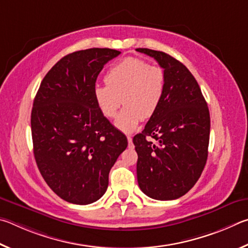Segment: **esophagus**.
<instances>
[{
    "instance_id": "esophagus-1",
    "label": "esophagus",
    "mask_w": 248,
    "mask_h": 248,
    "mask_svg": "<svg viewBox=\"0 0 248 248\" xmlns=\"http://www.w3.org/2000/svg\"><path fill=\"white\" fill-rule=\"evenodd\" d=\"M127 140H128V144H129V147H132V144H133V138L132 136H127Z\"/></svg>"
}]
</instances>
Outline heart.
Listing matches in <instances>:
<instances>
[{
	"label": "heart",
	"mask_w": 248,
	"mask_h": 248,
	"mask_svg": "<svg viewBox=\"0 0 248 248\" xmlns=\"http://www.w3.org/2000/svg\"><path fill=\"white\" fill-rule=\"evenodd\" d=\"M104 82L106 86H97L93 91L99 110L108 119H113L123 101L125 107L116 117L115 126L132 133L141 119H150L161 106L167 75L162 67L129 56L110 67Z\"/></svg>",
	"instance_id": "b5f03b06"
}]
</instances>
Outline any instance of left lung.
Returning <instances> with one entry per match:
<instances>
[{
    "mask_svg": "<svg viewBox=\"0 0 248 248\" xmlns=\"http://www.w3.org/2000/svg\"><path fill=\"white\" fill-rule=\"evenodd\" d=\"M136 51L154 58L167 75L161 106L144 131L133 138L138 155V185L150 198L172 201L196 184L206 166L209 108L198 82L184 64L161 51L141 47Z\"/></svg>",
    "mask_w": 248,
    "mask_h": 248,
    "instance_id": "8db88e82",
    "label": "left lung"
}]
</instances>
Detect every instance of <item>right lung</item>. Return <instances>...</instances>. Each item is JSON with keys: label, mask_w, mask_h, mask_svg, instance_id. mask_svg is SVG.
<instances>
[{"label": "right lung", "mask_w": 248, "mask_h": 248, "mask_svg": "<svg viewBox=\"0 0 248 248\" xmlns=\"http://www.w3.org/2000/svg\"><path fill=\"white\" fill-rule=\"evenodd\" d=\"M113 49L93 47L61 59L41 81L33 100L31 135L39 171L65 202L88 205L103 196L108 173L127 138L95 103V80Z\"/></svg>", "instance_id": "1"}]
</instances>
